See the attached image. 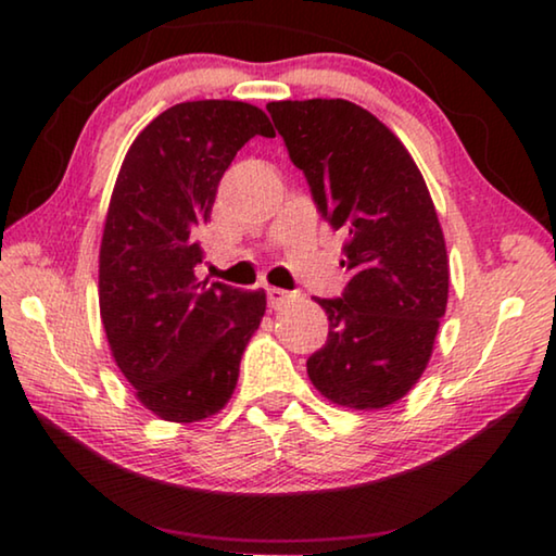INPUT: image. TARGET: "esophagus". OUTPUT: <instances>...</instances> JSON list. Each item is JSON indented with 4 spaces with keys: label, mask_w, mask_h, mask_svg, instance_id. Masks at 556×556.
<instances>
[{
    "label": "esophagus",
    "mask_w": 556,
    "mask_h": 556,
    "mask_svg": "<svg viewBox=\"0 0 556 556\" xmlns=\"http://www.w3.org/2000/svg\"><path fill=\"white\" fill-rule=\"evenodd\" d=\"M291 299H294V294H291V291H287V289H277V287L267 289V301H269V306L275 308V312L285 308Z\"/></svg>",
    "instance_id": "34e87169"
}]
</instances>
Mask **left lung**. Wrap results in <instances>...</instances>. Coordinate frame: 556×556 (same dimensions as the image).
Here are the masks:
<instances>
[{
    "label": "left lung",
    "mask_w": 556,
    "mask_h": 556,
    "mask_svg": "<svg viewBox=\"0 0 556 556\" xmlns=\"http://www.w3.org/2000/svg\"><path fill=\"white\" fill-rule=\"evenodd\" d=\"M267 112L321 218L345 235L351 271L306 361L314 388L351 409L402 400L425 372L446 314L448 260L429 188L407 149L348 100H281Z\"/></svg>",
    "instance_id": "1"
}]
</instances>
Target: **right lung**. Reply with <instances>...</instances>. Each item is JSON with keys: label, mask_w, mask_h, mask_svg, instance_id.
I'll return each mask as SVG.
<instances>
[{"label": "right lung", "mask_w": 556, "mask_h": 556, "mask_svg": "<svg viewBox=\"0 0 556 556\" xmlns=\"http://www.w3.org/2000/svg\"><path fill=\"white\" fill-rule=\"evenodd\" d=\"M265 112L238 100L168 108L122 162L100 244V316L137 400L166 421H201L228 404L265 291L199 281L201 228L225 168Z\"/></svg>", "instance_id": "1"}]
</instances>
